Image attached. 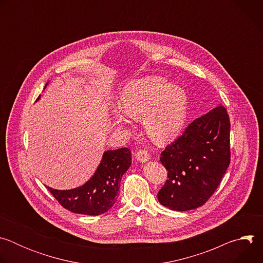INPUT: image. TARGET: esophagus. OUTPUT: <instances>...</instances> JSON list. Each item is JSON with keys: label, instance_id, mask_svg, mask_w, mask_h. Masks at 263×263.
I'll list each match as a JSON object with an SVG mask.
<instances>
[{"label": "esophagus", "instance_id": "obj_1", "mask_svg": "<svg viewBox=\"0 0 263 263\" xmlns=\"http://www.w3.org/2000/svg\"><path fill=\"white\" fill-rule=\"evenodd\" d=\"M136 159L140 162H146L149 159V154L146 149H139L136 153Z\"/></svg>", "mask_w": 263, "mask_h": 263}]
</instances>
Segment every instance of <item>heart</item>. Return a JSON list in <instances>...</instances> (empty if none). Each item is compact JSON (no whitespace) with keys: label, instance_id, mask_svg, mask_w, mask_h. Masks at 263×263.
Returning a JSON list of instances; mask_svg holds the SVG:
<instances>
[{"label":"heart","instance_id":"1","mask_svg":"<svg viewBox=\"0 0 263 263\" xmlns=\"http://www.w3.org/2000/svg\"><path fill=\"white\" fill-rule=\"evenodd\" d=\"M123 110L115 108L119 125L129 118L142 120L146 133L156 143L165 144L182 131L187 116V96L183 88L168 84L161 76H146L129 82L121 93Z\"/></svg>","mask_w":263,"mask_h":263}]
</instances>
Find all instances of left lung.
I'll list each match as a JSON object with an SVG mask.
<instances>
[{
  "mask_svg": "<svg viewBox=\"0 0 263 263\" xmlns=\"http://www.w3.org/2000/svg\"><path fill=\"white\" fill-rule=\"evenodd\" d=\"M230 119L218 105L166 145L160 161L167 180L157 197L176 211L196 209L214 194L230 164Z\"/></svg>",
  "mask_w": 263,
  "mask_h": 263,
  "instance_id": "obj_1",
  "label": "left lung"
}]
</instances>
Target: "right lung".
<instances>
[{
  "label": "right lung",
  "mask_w": 263,
  "mask_h": 263,
  "mask_svg": "<svg viewBox=\"0 0 263 263\" xmlns=\"http://www.w3.org/2000/svg\"><path fill=\"white\" fill-rule=\"evenodd\" d=\"M130 165V148L107 151L95 175L84 185L69 191H58L49 186L47 189L65 209L79 214L100 215L117 202L121 179Z\"/></svg>",
  "instance_id": "add662e5"
}]
</instances>
